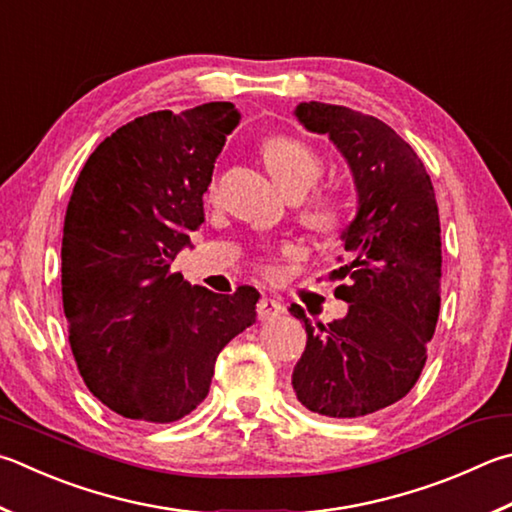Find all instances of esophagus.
Wrapping results in <instances>:
<instances>
[{
    "label": "esophagus",
    "mask_w": 512,
    "mask_h": 512,
    "mask_svg": "<svg viewBox=\"0 0 512 512\" xmlns=\"http://www.w3.org/2000/svg\"><path fill=\"white\" fill-rule=\"evenodd\" d=\"M284 315V304L273 300V297H262V300L257 302V318L266 322V320H275Z\"/></svg>",
    "instance_id": "34e87169"
}]
</instances>
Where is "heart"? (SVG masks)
<instances>
[{"label": "heart", "mask_w": 512, "mask_h": 512, "mask_svg": "<svg viewBox=\"0 0 512 512\" xmlns=\"http://www.w3.org/2000/svg\"><path fill=\"white\" fill-rule=\"evenodd\" d=\"M262 154L268 172L273 174V179L280 183L288 197H302L322 179V156L302 138L271 136L262 143ZM215 192L217 185L210 183L208 197H215ZM302 217L313 230L333 232L345 219V208L333 192H318L302 206Z\"/></svg>", "instance_id": "b5f03b06"}]
</instances>
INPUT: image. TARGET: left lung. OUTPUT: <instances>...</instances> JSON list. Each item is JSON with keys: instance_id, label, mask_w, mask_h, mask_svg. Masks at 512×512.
Masks as SVG:
<instances>
[{"instance_id": "8db88e82", "label": "left lung", "mask_w": 512, "mask_h": 512, "mask_svg": "<svg viewBox=\"0 0 512 512\" xmlns=\"http://www.w3.org/2000/svg\"><path fill=\"white\" fill-rule=\"evenodd\" d=\"M295 116L329 134L358 190V212L342 232L336 295L347 318L313 324L300 304L306 349L293 389L306 410L358 418L394 405L416 385L441 309V221L430 174L392 127L324 102H302Z\"/></svg>"}]
</instances>
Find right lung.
Instances as JSON below:
<instances>
[{
    "mask_svg": "<svg viewBox=\"0 0 512 512\" xmlns=\"http://www.w3.org/2000/svg\"><path fill=\"white\" fill-rule=\"evenodd\" d=\"M232 102L138 116L82 167L62 237V304L80 376L132 421L172 423L210 392L219 351L257 318L259 293L219 295L172 262L203 224V192Z\"/></svg>",
    "mask_w": 512,
    "mask_h": 512,
    "instance_id": "1",
    "label": "right lung"
}]
</instances>
